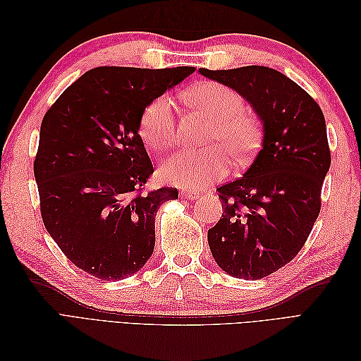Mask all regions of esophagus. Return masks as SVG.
<instances>
[{"label": "esophagus", "instance_id": "34e87169", "mask_svg": "<svg viewBox=\"0 0 361 361\" xmlns=\"http://www.w3.org/2000/svg\"><path fill=\"white\" fill-rule=\"evenodd\" d=\"M180 197L187 199V200H194L199 197V191L197 190H183V191H180Z\"/></svg>", "mask_w": 361, "mask_h": 361}]
</instances>
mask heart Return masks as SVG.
I'll use <instances>...</instances> for the list:
<instances>
[{"mask_svg":"<svg viewBox=\"0 0 361 361\" xmlns=\"http://www.w3.org/2000/svg\"><path fill=\"white\" fill-rule=\"evenodd\" d=\"M191 106L212 118L207 141L216 146L191 150L183 149L164 161L161 178L179 187H203L221 179L231 166V154L236 162L255 157L262 141L260 120L244 110V97L232 87L206 81L185 94ZM138 135L155 154L167 150L176 141V122L167 96L152 101L140 116Z\"/></svg>","mask_w":361,"mask_h":361,"instance_id":"1","label":"heart"}]
</instances>
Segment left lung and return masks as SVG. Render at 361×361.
Returning <instances> with one entry per match:
<instances>
[{
  "label": "left lung",
  "mask_w": 361,
  "mask_h": 361,
  "mask_svg": "<svg viewBox=\"0 0 361 361\" xmlns=\"http://www.w3.org/2000/svg\"><path fill=\"white\" fill-rule=\"evenodd\" d=\"M199 72L243 94L264 122V141L243 178L216 188L223 218L207 231L211 253L236 279L259 280L298 255L321 212L331 154L321 106L265 66Z\"/></svg>",
  "instance_id": "obj_1"
}]
</instances>
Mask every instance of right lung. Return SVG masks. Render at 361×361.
<instances>
[{
  "label": "right lung",
  "instance_id": "right-lung-1",
  "mask_svg": "<svg viewBox=\"0 0 361 361\" xmlns=\"http://www.w3.org/2000/svg\"><path fill=\"white\" fill-rule=\"evenodd\" d=\"M195 71L101 66L64 90L42 120L35 159L40 214L75 267L120 280L146 265L158 207L178 199L154 174L138 120L145 108Z\"/></svg>",
  "mask_w": 361,
  "mask_h": 361
}]
</instances>
